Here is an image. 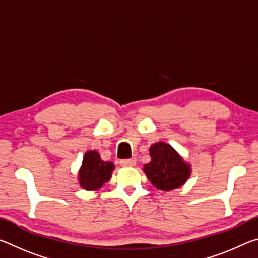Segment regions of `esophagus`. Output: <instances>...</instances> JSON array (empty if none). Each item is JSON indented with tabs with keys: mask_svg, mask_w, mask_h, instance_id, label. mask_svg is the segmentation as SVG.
<instances>
[{
	"mask_svg": "<svg viewBox=\"0 0 258 258\" xmlns=\"http://www.w3.org/2000/svg\"><path fill=\"white\" fill-rule=\"evenodd\" d=\"M134 165H135L134 159L120 160V166H123V167H132V166H134Z\"/></svg>",
	"mask_w": 258,
	"mask_h": 258,
	"instance_id": "obj_1",
	"label": "esophagus"
}]
</instances>
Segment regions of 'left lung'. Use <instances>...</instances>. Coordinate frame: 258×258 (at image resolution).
I'll return each instance as SVG.
<instances>
[{
	"label": "left lung",
	"instance_id": "1",
	"mask_svg": "<svg viewBox=\"0 0 258 258\" xmlns=\"http://www.w3.org/2000/svg\"><path fill=\"white\" fill-rule=\"evenodd\" d=\"M150 163L143 166V172L156 189L171 191L181 187L191 175V165L166 142H156L150 147Z\"/></svg>",
	"mask_w": 258,
	"mask_h": 258
}]
</instances>
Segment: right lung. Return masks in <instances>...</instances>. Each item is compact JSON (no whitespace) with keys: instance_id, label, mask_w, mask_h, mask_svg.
Listing matches in <instances>:
<instances>
[{"instance_id":"right-lung-1","label":"right lung","mask_w":258,"mask_h":258,"mask_svg":"<svg viewBox=\"0 0 258 258\" xmlns=\"http://www.w3.org/2000/svg\"><path fill=\"white\" fill-rule=\"evenodd\" d=\"M113 169L115 165L111 161L102 160L97 150H89L83 157L78 171V183L86 191L99 190L110 180Z\"/></svg>"}]
</instances>
